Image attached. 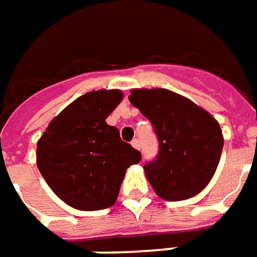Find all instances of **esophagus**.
Wrapping results in <instances>:
<instances>
[{"label":"esophagus","mask_w":257,"mask_h":257,"mask_svg":"<svg viewBox=\"0 0 257 257\" xmlns=\"http://www.w3.org/2000/svg\"><path fill=\"white\" fill-rule=\"evenodd\" d=\"M132 146H134L135 149H138V151H141V142H139V139H134V141H132Z\"/></svg>","instance_id":"34e87169"}]
</instances>
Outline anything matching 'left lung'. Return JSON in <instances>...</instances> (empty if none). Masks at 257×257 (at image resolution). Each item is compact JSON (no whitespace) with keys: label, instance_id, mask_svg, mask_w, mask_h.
Here are the masks:
<instances>
[{"label":"left lung","instance_id":"obj_1","mask_svg":"<svg viewBox=\"0 0 257 257\" xmlns=\"http://www.w3.org/2000/svg\"><path fill=\"white\" fill-rule=\"evenodd\" d=\"M129 101L158 135V158L143 166L155 193L166 201L200 194L214 177L224 148L218 121L191 99L166 88L131 90Z\"/></svg>","mask_w":257,"mask_h":257}]
</instances>
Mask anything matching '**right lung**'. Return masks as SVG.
Here are the masks:
<instances>
[{
	"mask_svg": "<svg viewBox=\"0 0 257 257\" xmlns=\"http://www.w3.org/2000/svg\"><path fill=\"white\" fill-rule=\"evenodd\" d=\"M121 90L85 92L55 116L36 146V165L62 201L80 211L112 207L126 169L141 153L105 122Z\"/></svg>",
	"mask_w": 257,
	"mask_h": 257,
	"instance_id": "right-lung-1",
	"label": "right lung"
}]
</instances>
